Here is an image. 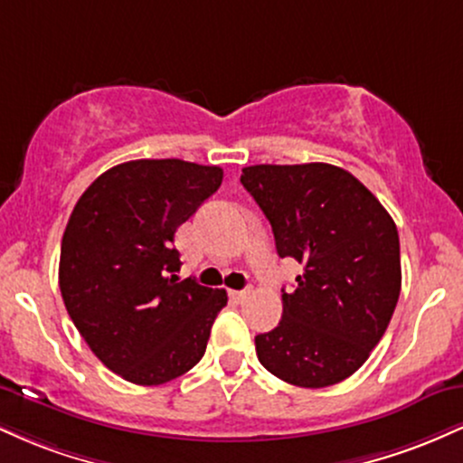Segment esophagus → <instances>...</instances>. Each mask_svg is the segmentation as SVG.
Here are the masks:
<instances>
[{
  "instance_id": "esophagus-1",
  "label": "esophagus",
  "mask_w": 463,
  "mask_h": 463,
  "mask_svg": "<svg viewBox=\"0 0 463 463\" xmlns=\"http://www.w3.org/2000/svg\"><path fill=\"white\" fill-rule=\"evenodd\" d=\"M228 296H231L235 302H243L250 296V289H239V291L232 289V291H228Z\"/></svg>"
}]
</instances>
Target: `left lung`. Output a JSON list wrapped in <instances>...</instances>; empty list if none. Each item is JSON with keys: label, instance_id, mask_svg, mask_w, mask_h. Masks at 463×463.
Wrapping results in <instances>:
<instances>
[{"label": "left lung", "instance_id": "8db88e82", "mask_svg": "<svg viewBox=\"0 0 463 463\" xmlns=\"http://www.w3.org/2000/svg\"><path fill=\"white\" fill-rule=\"evenodd\" d=\"M241 184L272 224L276 252L302 265L283 317L254 337L261 365L298 387L354 374L401 294L394 220L353 174L328 163L252 165Z\"/></svg>", "mask_w": 463, "mask_h": 463}]
</instances>
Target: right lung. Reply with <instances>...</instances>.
<instances>
[{
  "label": "right lung",
  "mask_w": 463,
  "mask_h": 463,
  "mask_svg": "<svg viewBox=\"0 0 463 463\" xmlns=\"http://www.w3.org/2000/svg\"><path fill=\"white\" fill-rule=\"evenodd\" d=\"M215 165L141 158L89 184L69 217L58 283L84 342L109 370L163 385L202 359L226 289L178 279L174 235L220 189Z\"/></svg>",
  "instance_id": "add662e5"
}]
</instances>
